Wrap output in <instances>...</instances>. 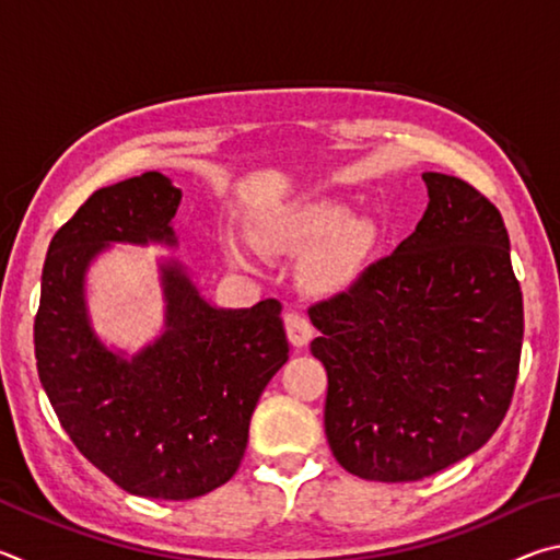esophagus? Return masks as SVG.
<instances>
[{"label":"esophagus","mask_w":560,"mask_h":560,"mask_svg":"<svg viewBox=\"0 0 560 560\" xmlns=\"http://www.w3.org/2000/svg\"><path fill=\"white\" fill-rule=\"evenodd\" d=\"M283 326H287V336L291 340V346H296V348L306 346L311 336H314V330H311L308 320L303 318L301 314H296V311H289V314L283 316Z\"/></svg>","instance_id":"esophagus-1"}]
</instances>
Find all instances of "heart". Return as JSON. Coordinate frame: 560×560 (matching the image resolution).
<instances>
[{
    "label": "heart",
    "instance_id": "b5f03b06",
    "mask_svg": "<svg viewBox=\"0 0 560 560\" xmlns=\"http://www.w3.org/2000/svg\"><path fill=\"white\" fill-rule=\"evenodd\" d=\"M254 242L261 252L306 261V283L314 291L334 293L346 289L375 249L377 230L371 220L348 217V207L334 200H314L287 207L261 222ZM224 254L234 267L252 269L254 257L240 236L224 234Z\"/></svg>",
    "mask_w": 560,
    "mask_h": 560
}]
</instances>
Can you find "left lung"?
<instances>
[{"mask_svg":"<svg viewBox=\"0 0 560 560\" xmlns=\"http://www.w3.org/2000/svg\"><path fill=\"white\" fill-rule=\"evenodd\" d=\"M422 179L430 205L415 232L308 311L330 452L368 481H417L469 457L518 375L524 301L504 220L459 177Z\"/></svg>","mask_w":560,"mask_h":560,"instance_id":"1","label":"left lung"}]
</instances>
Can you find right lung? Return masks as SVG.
<instances>
[{
    "label": "right lung",
    "mask_w": 560,
    "mask_h": 560,
    "mask_svg": "<svg viewBox=\"0 0 560 560\" xmlns=\"http://www.w3.org/2000/svg\"><path fill=\"white\" fill-rule=\"evenodd\" d=\"M183 189L163 173L101 187L54 234L34 320L36 371L61 428L136 497L183 501L234 477L264 387L289 360L281 303L217 308L175 257L158 259L163 330L138 353L91 324L86 273L110 244L177 249Z\"/></svg>",
    "instance_id": "right-lung-1"
}]
</instances>
